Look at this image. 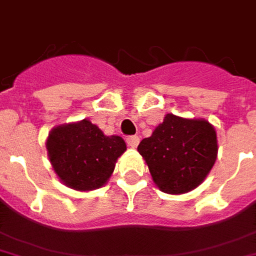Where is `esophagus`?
<instances>
[{"label":"esophagus","instance_id":"esophagus-1","mask_svg":"<svg viewBox=\"0 0 256 256\" xmlns=\"http://www.w3.org/2000/svg\"><path fill=\"white\" fill-rule=\"evenodd\" d=\"M126 140V144H128L130 148H136L137 145H138V142H140V137H138V136H128Z\"/></svg>","mask_w":256,"mask_h":256}]
</instances>
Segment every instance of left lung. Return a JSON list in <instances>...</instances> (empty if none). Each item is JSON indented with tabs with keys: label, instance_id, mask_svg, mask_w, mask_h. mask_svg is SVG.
Segmentation results:
<instances>
[{
	"label": "left lung",
	"instance_id": "8db88e82",
	"mask_svg": "<svg viewBox=\"0 0 256 256\" xmlns=\"http://www.w3.org/2000/svg\"><path fill=\"white\" fill-rule=\"evenodd\" d=\"M158 188L170 195L192 191L206 179L217 158V134L204 119L172 114L137 146Z\"/></svg>",
	"mask_w": 256,
	"mask_h": 256
}]
</instances>
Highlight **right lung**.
Masks as SVG:
<instances>
[{
  "mask_svg": "<svg viewBox=\"0 0 256 256\" xmlns=\"http://www.w3.org/2000/svg\"><path fill=\"white\" fill-rule=\"evenodd\" d=\"M48 157L65 186L92 191L106 184L118 158L126 150L120 136H106L90 120L54 126L48 134Z\"/></svg>",
  "mask_w": 256,
  "mask_h": 256,
  "instance_id": "add662e5",
  "label": "right lung"
}]
</instances>
